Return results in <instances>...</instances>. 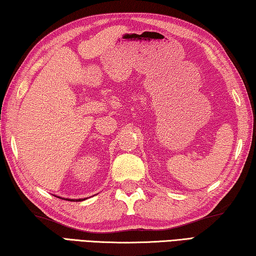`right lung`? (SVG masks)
Here are the masks:
<instances>
[{
    "instance_id": "obj_1",
    "label": "right lung",
    "mask_w": 256,
    "mask_h": 256,
    "mask_svg": "<svg viewBox=\"0 0 256 256\" xmlns=\"http://www.w3.org/2000/svg\"><path fill=\"white\" fill-rule=\"evenodd\" d=\"M68 201H81V198H79V200H70V198H66Z\"/></svg>"
}]
</instances>
